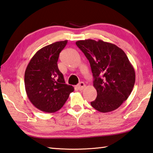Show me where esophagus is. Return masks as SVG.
<instances>
[{
	"label": "esophagus",
	"instance_id": "1",
	"mask_svg": "<svg viewBox=\"0 0 153 153\" xmlns=\"http://www.w3.org/2000/svg\"><path fill=\"white\" fill-rule=\"evenodd\" d=\"M85 87H86V85L83 82H81L80 83H79L78 85L77 86V88L79 90V91H82V90H83L84 88H85Z\"/></svg>",
	"mask_w": 153,
	"mask_h": 153
}]
</instances>
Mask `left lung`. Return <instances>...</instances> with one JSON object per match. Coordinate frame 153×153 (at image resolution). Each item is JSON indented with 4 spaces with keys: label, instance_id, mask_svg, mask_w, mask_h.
Listing matches in <instances>:
<instances>
[{
    "label": "left lung",
    "instance_id": "8db88e82",
    "mask_svg": "<svg viewBox=\"0 0 153 153\" xmlns=\"http://www.w3.org/2000/svg\"><path fill=\"white\" fill-rule=\"evenodd\" d=\"M76 45L86 56L94 77L97 96L92 107L103 113L116 110L129 97L135 73L124 51L113 43L93 39L79 40Z\"/></svg>",
    "mask_w": 153,
    "mask_h": 153
}]
</instances>
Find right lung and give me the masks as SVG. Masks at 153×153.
I'll return each instance as SVG.
<instances>
[{
  "mask_svg": "<svg viewBox=\"0 0 153 153\" xmlns=\"http://www.w3.org/2000/svg\"><path fill=\"white\" fill-rule=\"evenodd\" d=\"M67 40L53 43L42 48L33 56L26 67L24 84L26 94L33 105L47 113L59 110L71 93L72 86L65 84L57 62Z\"/></svg>",
  "mask_w": 153,
  "mask_h": 153,
  "instance_id": "obj_1",
  "label": "right lung"
}]
</instances>
